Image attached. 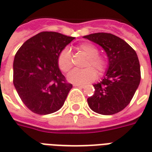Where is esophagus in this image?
I'll return each mask as SVG.
<instances>
[{"mask_svg": "<svg viewBox=\"0 0 152 152\" xmlns=\"http://www.w3.org/2000/svg\"><path fill=\"white\" fill-rule=\"evenodd\" d=\"M74 86L78 88H85V86H81V85H74Z\"/></svg>", "mask_w": 152, "mask_h": 152, "instance_id": "obj_1", "label": "esophagus"}]
</instances>
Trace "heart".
<instances>
[{
    "label": "heart",
    "mask_w": 152,
    "mask_h": 152,
    "mask_svg": "<svg viewBox=\"0 0 152 152\" xmlns=\"http://www.w3.org/2000/svg\"><path fill=\"white\" fill-rule=\"evenodd\" d=\"M79 49L88 55L86 63V66L88 67L84 69L73 70L68 74L67 80L72 84L85 85L95 79L97 72L93 67L97 69L99 74H102L107 68V62L103 57L99 55V49L93 44L83 43L80 45ZM58 63L60 69L64 72H67L71 70L72 67V60L69 48H64L61 51L58 58Z\"/></svg>",
    "instance_id": "obj_1"
}]
</instances>
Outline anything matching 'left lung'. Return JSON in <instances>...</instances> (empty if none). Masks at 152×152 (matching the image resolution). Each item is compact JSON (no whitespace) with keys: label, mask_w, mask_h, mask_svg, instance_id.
Segmentation results:
<instances>
[{"label":"left lung","mask_w":152,"mask_h":152,"mask_svg":"<svg viewBox=\"0 0 152 152\" xmlns=\"http://www.w3.org/2000/svg\"><path fill=\"white\" fill-rule=\"evenodd\" d=\"M84 38L99 45L108 58L105 76L94 85V94L87 99L88 104L99 114L118 113L129 105L140 83L137 53L127 42L111 33L98 32Z\"/></svg>","instance_id":"left-lung-1"}]
</instances>
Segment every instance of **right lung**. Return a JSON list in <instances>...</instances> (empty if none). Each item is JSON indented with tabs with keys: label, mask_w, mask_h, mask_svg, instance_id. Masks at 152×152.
Returning a JSON list of instances; mask_svg holds the SVG:
<instances>
[{
	"label": "right lung",
	"mask_w": 152,
	"mask_h": 152,
	"mask_svg": "<svg viewBox=\"0 0 152 152\" xmlns=\"http://www.w3.org/2000/svg\"><path fill=\"white\" fill-rule=\"evenodd\" d=\"M74 39L42 31L25 41L15 54L14 86L25 106L36 114H51L64 104L72 85L61 72L58 58Z\"/></svg>",
	"instance_id": "obj_1"
}]
</instances>
